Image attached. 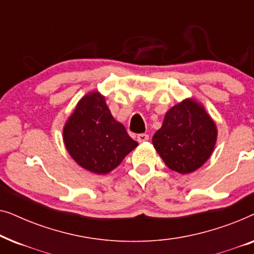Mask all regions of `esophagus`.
Masks as SVG:
<instances>
[{
  "instance_id": "1",
  "label": "esophagus",
  "mask_w": 254,
  "mask_h": 254,
  "mask_svg": "<svg viewBox=\"0 0 254 254\" xmlns=\"http://www.w3.org/2000/svg\"><path fill=\"white\" fill-rule=\"evenodd\" d=\"M149 140V135L148 134H138L137 135V141L140 142V143H142V142H145Z\"/></svg>"
}]
</instances>
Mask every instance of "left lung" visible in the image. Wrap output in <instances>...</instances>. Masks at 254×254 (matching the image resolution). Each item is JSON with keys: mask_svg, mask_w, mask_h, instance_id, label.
<instances>
[{"mask_svg": "<svg viewBox=\"0 0 254 254\" xmlns=\"http://www.w3.org/2000/svg\"><path fill=\"white\" fill-rule=\"evenodd\" d=\"M216 137V125L203 106L186 99L166 112L152 144L169 169L185 175L207 162Z\"/></svg>", "mask_w": 254, "mask_h": 254, "instance_id": "obj_1", "label": "left lung"}]
</instances>
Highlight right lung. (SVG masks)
<instances>
[{
	"instance_id": "1",
	"label": "right lung",
	"mask_w": 254,
	"mask_h": 254,
	"mask_svg": "<svg viewBox=\"0 0 254 254\" xmlns=\"http://www.w3.org/2000/svg\"><path fill=\"white\" fill-rule=\"evenodd\" d=\"M64 141L72 159L97 175L116 169L138 144L112 117L99 92L79 100L64 125Z\"/></svg>"
}]
</instances>
